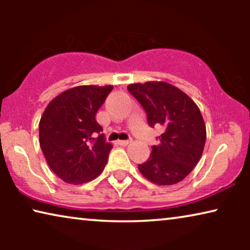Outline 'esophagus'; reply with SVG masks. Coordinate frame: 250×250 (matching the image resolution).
Returning <instances> with one entry per match:
<instances>
[{
	"label": "esophagus",
	"instance_id": "obj_1",
	"mask_svg": "<svg viewBox=\"0 0 250 250\" xmlns=\"http://www.w3.org/2000/svg\"><path fill=\"white\" fill-rule=\"evenodd\" d=\"M132 142V140L129 139V140H119L118 141V145H121V146H127V145H129V143Z\"/></svg>",
	"mask_w": 250,
	"mask_h": 250
}]
</instances>
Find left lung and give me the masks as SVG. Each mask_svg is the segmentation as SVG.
<instances>
[{
	"instance_id": "left-lung-1",
	"label": "left lung",
	"mask_w": 250,
	"mask_h": 250,
	"mask_svg": "<svg viewBox=\"0 0 250 250\" xmlns=\"http://www.w3.org/2000/svg\"><path fill=\"white\" fill-rule=\"evenodd\" d=\"M127 88L145 108L149 125L165 128L149 159L139 165L140 173L157 186L181 182L203 156L206 125L199 108L189 95L166 82L133 83Z\"/></svg>"
}]
</instances>
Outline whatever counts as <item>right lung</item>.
<instances>
[{"label":"right lung","instance_id":"obj_1","mask_svg":"<svg viewBox=\"0 0 250 250\" xmlns=\"http://www.w3.org/2000/svg\"><path fill=\"white\" fill-rule=\"evenodd\" d=\"M112 85H80L57 95L40 121V145L47 165L69 184L98 177L107 164L112 145L105 142L95 119Z\"/></svg>","mask_w":250,"mask_h":250}]
</instances>
